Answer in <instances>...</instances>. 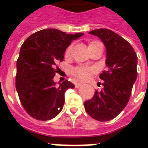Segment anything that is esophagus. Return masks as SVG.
<instances>
[{
  "label": "esophagus",
  "instance_id": "1",
  "mask_svg": "<svg viewBox=\"0 0 148 148\" xmlns=\"http://www.w3.org/2000/svg\"><path fill=\"white\" fill-rule=\"evenodd\" d=\"M74 85H75V88H81V86H82V84L75 83V84H74Z\"/></svg>",
  "mask_w": 148,
  "mask_h": 148
}]
</instances>
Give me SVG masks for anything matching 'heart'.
<instances>
[{"label": "heart", "instance_id": "b5f03b06", "mask_svg": "<svg viewBox=\"0 0 148 148\" xmlns=\"http://www.w3.org/2000/svg\"><path fill=\"white\" fill-rule=\"evenodd\" d=\"M101 45V43L97 42V41H95V42H91L90 45H88V47H91V46H94V45ZM72 45H70L69 47H67V50H66V52H65V55L69 56L71 52L72 51ZM95 72V68L91 67H88V66H80V67H75L72 71V73H73V75H74L76 78L79 79V80H81V81H84V80H87V79L90 77V75L91 74H93Z\"/></svg>", "mask_w": 148, "mask_h": 148}]
</instances>
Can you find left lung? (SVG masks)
<instances>
[{
  "label": "left lung",
  "mask_w": 148,
  "mask_h": 148,
  "mask_svg": "<svg viewBox=\"0 0 148 148\" xmlns=\"http://www.w3.org/2000/svg\"><path fill=\"white\" fill-rule=\"evenodd\" d=\"M89 34L98 37L105 46L108 69L99 76L103 81L102 90H96L84 105L94 119L108 121L117 117L128 103L138 77V57L132 46L114 31L101 28Z\"/></svg>",
  "instance_id": "left-lung-1"
}]
</instances>
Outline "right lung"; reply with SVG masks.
Wrapping results in <instances>:
<instances>
[{"label": "right lung", "instance_id": "right-lung-1", "mask_svg": "<svg viewBox=\"0 0 148 148\" xmlns=\"http://www.w3.org/2000/svg\"><path fill=\"white\" fill-rule=\"evenodd\" d=\"M83 33L67 34L58 29H45L27 38L17 60L16 90L23 108L34 119L47 121L63 109L65 91L74 88L65 80L57 86L56 63L74 40Z\"/></svg>", "mask_w": 148, "mask_h": 148}]
</instances>
